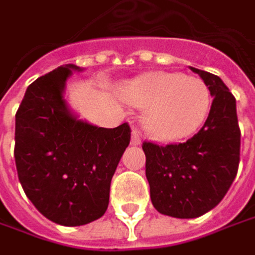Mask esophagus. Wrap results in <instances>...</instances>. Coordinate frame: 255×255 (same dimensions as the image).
I'll use <instances>...</instances> for the list:
<instances>
[{
    "instance_id": "34e87169",
    "label": "esophagus",
    "mask_w": 255,
    "mask_h": 255,
    "mask_svg": "<svg viewBox=\"0 0 255 255\" xmlns=\"http://www.w3.org/2000/svg\"><path fill=\"white\" fill-rule=\"evenodd\" d=\"M140 133H139V130L137 129H133L132 130V139H130V143L132 145H140Z\"/></svg>"
}]
</instances>
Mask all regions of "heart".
<instances>
[{"label":"heart","mask_w":255,"mask_h":255,"mask_svg":"<svg viewBox=\"0 0 255 255\" xmlns=\"http://www.w3.org/2000/svg\"><path fill=\"white\" fill-rule=\"evenodd\" d=\"M130 104L148 109L143 118L146 132L159 140H177L196 132L210 107L206 84L174 72H151L123 88Z\"/></svg>","instance_id":"b5f03b06"}]
</instances>
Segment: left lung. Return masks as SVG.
<instances>
[{
	"label": "left lung",
	"instance_id": "obj_1",
	"mask_svg": "<svg viewBox=\"0 0 255 255\" xmlns=\"http://www.w3.org/2000/svg\"><path fill=\"white\" fill-rule=\"evenodd\" d=\"M191 71L213 96L203 128L183 143H142L152 205L180 219L202 216L224 199L238 173L241 146L235 97L218 75Z\"/></svg>",
	"mask_w": 255,
	"mask_h": 255
}]
</instances>
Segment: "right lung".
Instances as JSON below:
<instances>
[{
    "label": "right lung",
    "mask_w": 255,
    "mask_h": 255,
    "mask_svg": "<svg viewBox=\"0 0 255 255\" xmlns=\"http://www.w3.org/2000/svg\"><path fill=\"white\" fill-rule=\"evenodd\" d=\"M75 65L28 85L15 113L14 158L30 202L49 221L80 227L101 218L110 183L130 142V126L97 128L66 107L64 88Z\"/></svg>",
    "instance_id": "obj_1"
}]
</instances>
